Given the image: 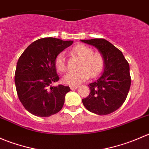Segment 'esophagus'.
<instances>
[{
	"mask_svg": "<svg viewBox=\"0 0 149 149\" xmlns=\"http://www.w3.org/2000/svg\"><path fill=\"white\" fill-rule=\"evenodd\" d=\"M70 88L71 90H75V89H77V88H79V86H71Z\"/></svg>",
	"mask_w": 149,
	"mask_h": 149,
	"instance_id": "1",
	"label": "esophagus"
}]
</instances>
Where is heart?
Listing matches in <instances>:
<instances>
[{
	"instance_id": "heart-1",
	"label": "heart",
	"mask_w": 149,
	"mask_h": 149,
	"mask_svg": "<svg viewBox=\"0 0 149 149\" xmlns=\"http://www.w3.org/2000/svg\"><path fill=\"white\" fill-rule=\"evenodd\" d=\"M94 50L85 45H78L72 49V53L81 60L76 72H69L63 77V82L71 86L79 85L91 77L98 76L104 67V58L100 53H93ZM55 67L60 72H64L66 69L65 58L64 52L58 54L55 58Z\"/></svg>"
}]
</instances>
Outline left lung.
I'll use <instances>...</instances> for the list:
<instances>
[{"label":"left lung","instance_id":"1","mask_svg":"<svg viewBox=\"0 0 149 149\" xmlns=\"http://www.w3.org/2000/svg\"><path fill=\"white\" fill-rule=\"evenodd\" d=\"M95 47L104 58L101 76L89 84L90 94L82 102L89 112L105 115L122 106L130 90L131 79L130 67L123 52L104 39L81 40Z\"/></svg>","mask_w":149,"mask_h":149}]
</instances>
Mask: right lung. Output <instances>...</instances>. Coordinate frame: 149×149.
<instances>
[{
    "label": "right lung",
    "mask_w": 149,
    "mask_h": 149,
    "mask_svg": "<svg viewBox=\"0 0 149 149\" xmlns=\"http://www.w3.org/2000/svg\"><path fill=\"white\" fill-rule=\"evenodd\" d=\"M52 37L31 43L19 58L15 84L19 100L25 109L37 117H49L62 109L70 87L54 86L59 80L55 61L58 54L73 44Z\"/></svg>",
    "instance_id": "right-lung-1"
}]
</instances>
